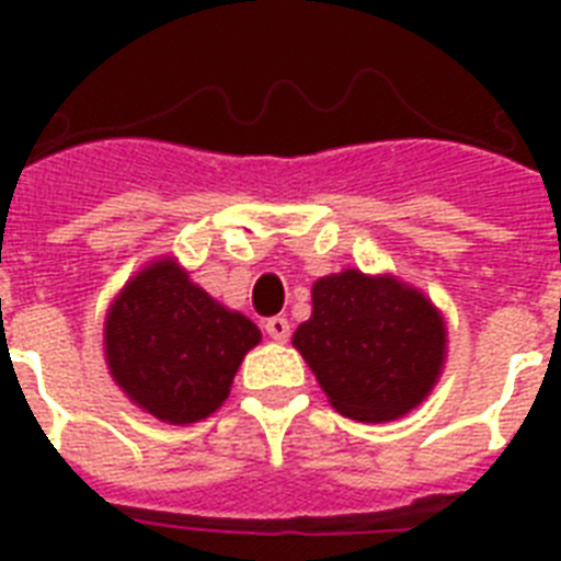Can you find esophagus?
I'll use <instances>...</instances> for the list:
<instances>
[{"label":"esophagus","instance_id":"esophagus-1","mask_svg":"<svg viewBox=\"0 0 561 561\" xmlns=\"http://www.w3.org/2000/svg\"><path fill=\"white\" fill-rule=\"evenodd\" d=\"M264 329H266V334H270L272 340H277V342H286V340H289V334H291L289 320H286V317H270V320L264 323Z\"/></svg>","mask_w":561,"mask_h":561}]
</instances>
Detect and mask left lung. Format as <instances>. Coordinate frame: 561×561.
<instances>
[{"instance_id":"8db88e82","label":"left lung","mask_w":561,"mask_h":561,"mask_svg":"<svg viewBox=\"0 0 561 561\" xmlns=\"http://www.w3.org/2000/svg\"><path fill=\"white\" fill-rule=\"evenodd\" d=\"M295 348L342 415L390 421L433 390L444 362V320L427 297L393 277L356 270L320 277Z\"/></svg>"}]
</instances>
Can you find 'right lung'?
<instances>
[{
  "mask_svg": "<svg viewBox=\"0 0 561 561\" xmlns=\"http://www.w3.org/2000/svg\"><path fill=\"white\" fill-rule=\"evenodd\" d=\"M261 331L157 261L114 300L106 320L112 376L142 410L171 424L207 419L227 399Z\"/></svg>",
  "mask_w": 561,
  "mask_h": 561,
  "instance_id": "add662e5",
  "label": "right lung"
}]
</instances>
